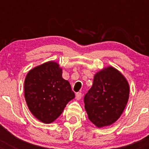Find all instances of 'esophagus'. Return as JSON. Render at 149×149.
I'll use <instances>...</instances> for the list:
<instances>
[{
    "label": "esophagus",
    "mask_w": 149,
    "mask_h": 149,
    "mask_svg": "<svg viewBox=\"0 0 149 149\" xmlns=\"http://www.w3.org/2000/svg\"><path fill=\"white\" fill-rule=\"evenodd\" d=\"M82 97V94L81 92H77L76 94V99L77 100H80Z\"/></svg>",
    "instance_id": "esophagus-1"
}]
</instances>
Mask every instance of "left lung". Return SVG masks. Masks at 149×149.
I'll return each mask as SVG.
<instances>
[{"label": "left lung", "mask_w": 149, "mask_h": 149, "mask_svg": "<svg viewBox=\"0 0 149 149\" xmlns=\"http://www.w3.org/2000/svg\"><path fill=\"white\" fill-rule=\"evenodd\" d=\"M129 91L127 80L115 68L108 67L98 72L84 98L90 121L98 127L115 123L125 108Z\"/></svg>", "instance_id": "left-lung-1"}]
</instances>
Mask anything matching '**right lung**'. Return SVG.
Listing matches in <instances>:
<instances>
[{
  "instance_id": "right-lung-1",
  "label": "right lung",
  "mask_w": 149,
  "mask_h": 149,
  "mask_svg": "<svg viewBox=\"0 0 149 149\" xmlns=\"http://www.w3.org/2000/svg\"><path fill=\"white\" fill-rule=\"evenodd\" d=\"M24 96L32 115L42 123H50L61 115L75 94L70 83L63 79L59 64L50 61L27 73Z\"/></svg>"
}]
</instances>
